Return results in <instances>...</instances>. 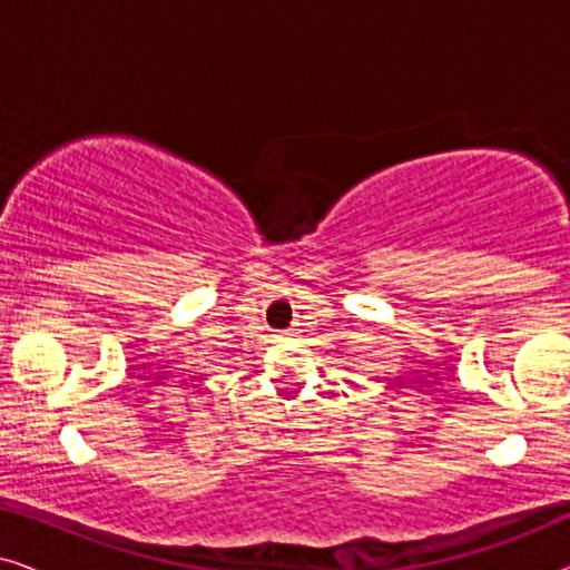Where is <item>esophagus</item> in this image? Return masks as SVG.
Here are the masks:
<instances>
[{
    "label": "esophagus",
    "mask_w": 570,
    "mask_h": 570,
    "mask_svg": "<svg viewBox=\"0 0 570 570\" xmlns=\"http://www.w3.org/2000/svg\"><path fill=\"white\" fill-rule=\"evenodd\" d=\"M293 334H295L293 330H287V332H285V337H293Z\"/></svg>",
    "instance_id": "obj_1"
}]
</instances>
